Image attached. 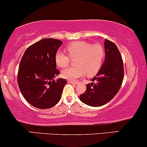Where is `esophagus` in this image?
<instances>
[{"mask_svg":"<svg viewBox=\"0 0 147 147\" xmlns=\"http://www.w3.org/2000/svg\"><path fill=\"white\" fill-rule=\"evenodd\" d=\"M68 83H70V84H78L76 81H71V80H68Z\"/></svg>","mask_w":147,"mask_h":147,"instance_id":"esophagus-1","label":"esophagus"}]
</instances>
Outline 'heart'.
<instances>
[{
	"label": "heart",
	"mask_w": 147,
	"mask_h": 147,
	"mask_svg": "<svg viewBox=\"0 0 147 147\" xmlns=\"http://www.w3.org/2000/svg\"><path fill=\"white\" fill-rule=\"evenodd\" d=\"M67 51L71 58H76L77 66L69 67L62 71V76L69 80H76L86 73L93 76L98 71L103 63L105 50L99 44H93L86 41H76L67 46ZM69 56L59 50L56 53L55 61L57 66L65 67L69 63Z\"/></svg>",
	"instance_id": "obj_1"
}]
</instances>
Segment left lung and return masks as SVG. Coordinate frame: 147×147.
<instances>
[{"instance_id": "left-lung-1", "label": "left lung", "mask_w": 147, "mask_h": 147, "mask_svg": "<svg viewBox=\"0 0 147 147\" xmlns=\"http://www.w3.org/2000/svg\"><path fill=\"white\" fill-rule=\"evenodd\" d=\"M105 60L91 82L86 84V90L80 95L84 104L93 107L105 105L117 95L124 78L122 57L117 46L106 39L104 41Z\"/></svg>"}]
</instances>
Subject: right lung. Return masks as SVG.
Segmentation results:
<instances>
[{
  "instance_id": "obj_1",
  "label": "right lung",
  "mask_w": 147,
  "mask_h": 147,
  "mask_svg": "<svg viewBox=\"0 0 147 147\" xmlns=\"http://www.w3.org/2000/svg\"><path fill=\"white\" fill-rule=\"evenodd\" d=\"M63 41L44 39L28 47L20 63L18 84L26 100L35 108L49 109L59 103L67 81L59 74L55 55Z\"/></svg>"
}]
</instances>
